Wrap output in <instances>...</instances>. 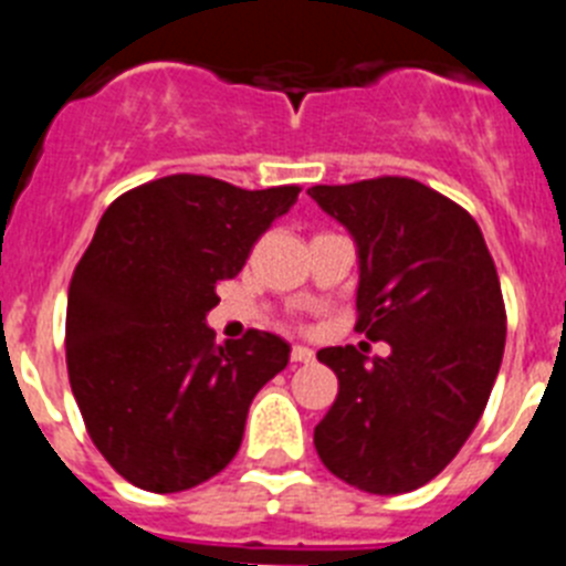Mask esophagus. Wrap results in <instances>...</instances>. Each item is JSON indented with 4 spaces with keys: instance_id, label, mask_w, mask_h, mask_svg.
I'll return each mask as SVG.
<instances>
[{
    "instance_id": "1",
    "label": "esophagus",
    "mask_w": 566,
    "mask_h": 566,
    "mask_svg": "<svg viewBox=\"0 0 566 566\" xmlns=\"http://www.w3.org/2000/svg\"><path fill=\"white\" fill-rule=\"evenodd\" d=\"M314 352L306 345H292V363H312Z\"/></svg>"
}]
</instances>
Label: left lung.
<instances>
[{
    "mask_svg": "<svg viewBox=\"0 0 566 566\" xmlns=\"http://www.w3.org/2000/svg\"><path fill=\"white\" fill-rule=\"evenodd\" d=\"M359 249L357 328L391 345L365 363L319 348L339 391L314 448L352 488L394 496L439 476L488 405L507 337L496 263L468 209L402 175L308 189Z\"/></svg>",
    "mask_w": 566,
    "mask_h": 566,
    "instance_id": "obj_1",
    "label": "left lung"
}]
</instances>
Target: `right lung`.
<instances>
[{
    "label": "right lung",
    "instance_id": "obj_1",
    "mask_svg": "<svg viewBox=\"0 0 566 566\" xmlns=\"http://www.w3.org/2000/svg\"><path fill=\"white\" fill-rule=\"evenodd\" d=\"M300 187L167 175L115 198L67 294V377L109 468L149 493L207 482L234 459L254 394L289 345L249 328L214 343V286L247 266Z\"/></svg>",
    "mask_w": 566,
    "mask_h": 566
}]
</instances>
